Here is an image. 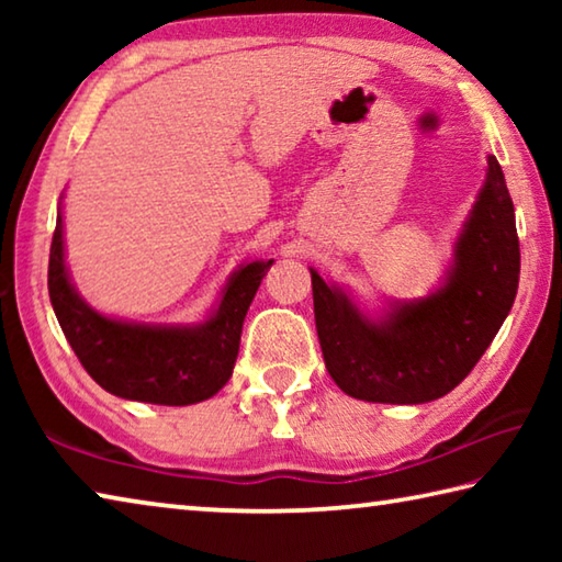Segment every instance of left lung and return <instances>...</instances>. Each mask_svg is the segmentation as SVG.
I'll list each match as a JSON object with an SVG mask.
<instances>
[{
  "instance_id": "1",
  "label": "left lung",
  "mask_w": 562,
  "mask_h": 562,
  "mask_svg": "<svg viewBox=\"0 0 562 562\" xmlns=\"http://www.w3.org/2000/svg\"><path fill=\"white\" fill-rule=\"evenodd\" d=\"M310 274L322 357L341 392L374 404L446 396L488 349L518 292L516 213L496 156H488L449 268L424 297L369 310L315 268Z\"/></svg>"
}]
</instances>
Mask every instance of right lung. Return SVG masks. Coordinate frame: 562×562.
Listing matches in <instances>:
<instances>
[{
    "mask_svg": "<svg viewBox=\"0 0 562 562\" xmlns=\"http://www.w3.org/2000/svg\"><path fill=\"white\" fill-rule=\"evenodd\" d=\"M274 260L243 262L225 280L211 312L193 325H148L103 315L81 297L66 265L59 203L49 252V297L64 337L109 394L160 406L215 396L233 376L243 322Z\"/></svg>",
    "mask_w": 562,
    "mask_h": 562,
    "instance_id": "1",
    "label": "right lung"
}]
</instances>
